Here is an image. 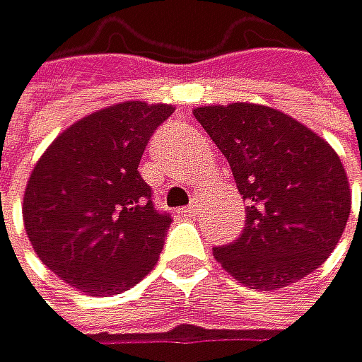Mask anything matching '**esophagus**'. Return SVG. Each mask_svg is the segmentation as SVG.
Listing matches in <instances>:
<instances>
[{"mask_svg":"<svg viewBox=\"0 0 362 362\" xmlns=\"http://www.w3.org/2000/svg\"><path fill=\"white\" fill-rule=\"evenodd\" d=\"M179 212H181L183 217H197V215H199V206H197V204H190V206L181 208Z\"/></svg>","mask_w":362,"mask_h":362,"instance_id":"1","label":"esophagus"}]
</instances>
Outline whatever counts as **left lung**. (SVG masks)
Here are the masks:
<instances>
[{
  "label": "left lung",
  "instance_id": "1",
  "mask_svg": "<svg viewBox=\"0 0 362 362\" xmlns=\"http://www.w3.org/2000/svg\"><path fill=\"white\" fill-rule=\"evenodd\" d=\"M194 118L230 163L248 202L240 240L212 248L215 259L259 291L288 286L318 269L351 210L347 174L332 145L264 105L197 107Z\"/></svg>",
  "mask_w": 362,
  "mask_h": 362
}]
</instances>
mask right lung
<instances>
[{"mask_svg": "<svg viewBox=\"0 0 362 362\" xmlns=\"http://www.w3.org/2000/svg\"><path fill=\"white\" fill-rule=\"evenodd\" d=\"M172 105L129 100L74 122L42 154L24 192L37 257L89 296H114L154 269L172 223L139 163Z\"/></svg>", "mask_w": 362, "mask_h": 362, "instance_id": "obj_1", "label": "right lung"}]
</instances>
